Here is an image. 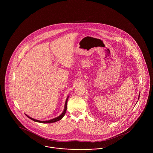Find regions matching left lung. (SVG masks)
I'll return each mask as SVG.
<instances>
[{
    "label": "left lung",
    "instance_id": "obj_1",
    "mask_svg": "<svg viewBox=\"0 0 153 153\" xmlns=\"http://www.w3.org/2000/svg\"><path fill=\"white\" fill-rule=\"evenodd\" d=\"M139 97H140V95H139Z\"/></svg>",
    "mask_w": 153,
    "mask_h": 153
}]
</instances>
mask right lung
<instances>
[{
    "instance_id": "add662e5",
    "label": "right lung",
    "mask_w": 153,
    "mask_h": 153,
    "mask_svg": "<svg viewBox=\"0 0 153 153\" xmlns=\"http://www.w3.org/2000/svg\"><path fill=\"white\" fill-rule=\"evenodd\" d=\"M68 97H67V99H66V100L65 104V109L64 110L63 112H62V114H61L59 117H56V118H53V119L51 120H49V121H39V120H37L33 119V118H31V117H30L27 116V115H26V116H27L29 118L31 119L32 120H33V121H34L39 122V123H54V122H56V121H59V120H61V119L63 118V117L65 115V114L66 111V108H67V101H68Z\"/></svg>"
}]
</instances>
